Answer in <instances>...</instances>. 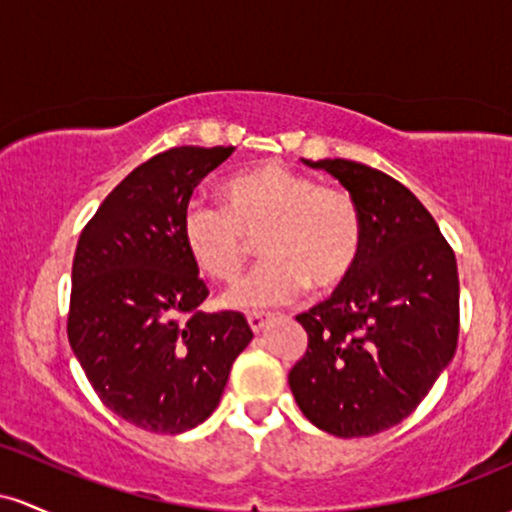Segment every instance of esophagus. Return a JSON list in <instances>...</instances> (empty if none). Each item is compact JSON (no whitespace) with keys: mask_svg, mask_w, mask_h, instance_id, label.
<instances>
[{"mask_svg":"<svg viewBox=\"0 0 512 512\" xmlns=\"http://www.w3.org/2000/svg\"><path fill=\"white\" fill-rule=\"evenodd\" d=\"M271 319L268 317V314H258V312H254V314H249V317H246V321H249V326H251V331L254 333H258L263 329V326H266V321Z\"/></svg>","mask_w":512,"mask_h":512,"instance_id":"1","label":"esophagus"}]
</instances>
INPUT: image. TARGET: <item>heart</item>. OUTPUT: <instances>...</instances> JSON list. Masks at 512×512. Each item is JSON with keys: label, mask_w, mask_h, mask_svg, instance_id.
Masks as SVG:
<instances>
[{"label": "heart", "mask_w": 512, "mask_h": 512, "mask_svg": "<svg viewBox=\"0 0 512 512\" xmlns=\"http://www.w3.org/2000/svg\"><path fill=\"white\" fill-rule=\"evenodd\" d=\"M225 208L193 198L183 208L181 237L208 278L232 283L258 237L263 261L225 295L234 309L283 307L312 285L331 290L363 254V212L343 188L283 164L241 171L222 186Z\"/></svg>", "instance_id": "b5f03b06"}]
</instances>
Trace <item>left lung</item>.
<instances>
[{"mask_svg": "<svg viewBox=\"0 0 512 512\" xmlns=\"http://www.w3.org/2000/svg\"><path fill=\"white\" fill-rule=\"evenodd\" d=\"M304 164L336 176L363 212V254L329 300L297 314L307 353L287 375L297 406L338 438L404 421L450 365L459 336L457 258L421 200L350 159Z\"/></svg>", "mask_w": 512, "mask_h": 512, "instance_id": "left-lung-1", "label": "left lung"}]
</instances>
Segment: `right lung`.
<instances>
[{"label": "right lung", "mask_w": 512, "mask_h": 512, "mask_svg": "<svg viewBox=\"0 0 512 512\" xmlns=\"http://www.w3.org/2000/svg\"><path fill=\"white\" fill-rule=\"evenodd\" d=\"M232 152L154 154L106 195L74 251L70 346L103 404L149 433L203 423L254 338L239 312H200L210 292L181 237L193 188Z\"/></svg>", "instance_id": "add662e5"}]
</instances>
